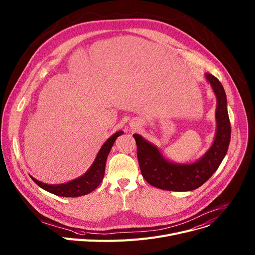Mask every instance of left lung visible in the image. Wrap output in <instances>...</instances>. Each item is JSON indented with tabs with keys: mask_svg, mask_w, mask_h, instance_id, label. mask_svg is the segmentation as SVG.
<instances>
[{
	"mask_svg": "<svg viewBox=\"0 0 255 255\" xmlns=\"http://www.w3.org/2000/svg\"><path fill=\"white\" fill-rule=\"evenodd\" d=\"M216 96L215 138L206 154L195 163L177 164L168 161L154 144L139 134H133L137 145V158L143 178L152 186L166 191L186 192L205 183L223 162L231 140V123L227 95L222 83L211 74L205 75Z\"/></svg>",
	"mask_w": 255,
	"mask_h": 255,
	"instance_id": "8db88e82",
	"label": "left lung"
}]
</instances>
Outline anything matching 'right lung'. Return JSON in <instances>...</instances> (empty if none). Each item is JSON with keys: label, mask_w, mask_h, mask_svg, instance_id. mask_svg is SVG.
<instances>
[{"label": "right lung", "mask_w": 255, "mask_h": 255, "mask_svg": "<svg viewBox=\"0 0 255 255\" xmlns=\"http://www.w3.org/2000/svg\"><path fill=\"white\" fill-rule=\"evenodd\" d=\"M123 133V131H118L115 134H113L104 143V145L101 146L93 164L86 171V173L72 181L61 184H47L37 180L36 178H33L31 176L30 177L40 186V188L56 196L73 198L87 195L94 191L100 184V182L103 181L106 170V162L111 151V148L114 145V142L117 139V137L120 136Z\"/></svg>", "instance_id": "1"}]
</instances>
